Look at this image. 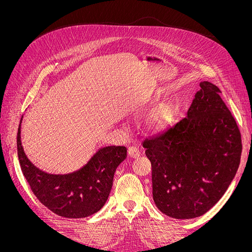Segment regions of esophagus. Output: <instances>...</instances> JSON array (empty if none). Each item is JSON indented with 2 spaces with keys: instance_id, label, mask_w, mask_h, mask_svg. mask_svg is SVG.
<instances>
[{
  "instance_id": "1",
  "label": "esophagus",
  "mask_w": 252,
  "mask_h": 252,
  "mask_svg": "<svg viewBox=\"0 0 252 252\" xmlns=\"http://www.w3.org/2000/svg\"><path fill=\"white\" fill-rule=\"evenodd\" d=\"M128 156L132 158H136L140 157V151L139 149L136 147H133V146H130L128 148Z\"/></svg>"
}]
</instances>
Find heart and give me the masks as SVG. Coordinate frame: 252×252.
<instances>
[{
    "instance_id": "heart-1",
    "label": "heart",
    "mask_w": 252,
    "mask_h": 252,
    "mask_svg": "<svg viewBox=\"0 0 252 252\" xmlns=\"http://www.w3.org/2000/svg\"><path fill=\"white\" fill-rule=\"evenodd\" d=\"M173 108L171 105H162L157 110L152 112L147 118L146 124L150 130L159 131L164 129L166 126H168L173 119Z\"/></svg>"
}]
</instances>
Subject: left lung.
<instances>
[{
	"mask_svg": "<svg viewBox=\"0 0 252 252\" xmlns=\"http://www.w3.org/2000/svg\"><path fill=\"white\" fill-rule=\"evenodd\" d=\"M186 118L146 139L152 169V196L173 219L203 216L229 187L238 171L242 140L231 112L212 83H200Z\"/></svg>",
	"mask_w": 252,
	"mask_h": 252,
	"instance_id": "1",
	"label": "left lung"
}]
</instances>
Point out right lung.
Listing matches in <instances>:
<instances>
[{"instance_id":"add662e5","label":"right lung","mask_w":252,"mask_h":252,"mask_svg":"<svg viewBox=\"0 0 252 252\" xmlns=\"http://www.w3.org/2000/svg\"><path fill=\"white\" fill-rule=\"evenodd\" d=\"M21 123L22 119L17 136L19 161L39 201L56 215L68 219L86 218L100 210L109 196L114 172L127 157L126 147H102L86 165L71 173H47L35 167L25 155L21 142Z\"/></svg>"}]
</instances>
